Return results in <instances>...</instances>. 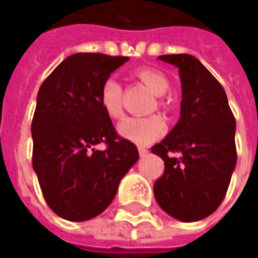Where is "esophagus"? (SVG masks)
Masks as SVG:
<instances>
[{
  "label": "esophagus",
  "mask_w": 258,
  "mask_h": 258,
  "mask_svg": "<svg viewBox=\"0 0 258 258\" xmlns=\"http://www.w3.org/2000/svg\"><path fill=\"white\" fill-rule=\"evenodd\" d=\"M138 152H140V156H141V158H144V156H147L148 155V149L144 147H140L138 148Z\"/></svg>",
  "instance_id": "obj_1"
}]
</instances>
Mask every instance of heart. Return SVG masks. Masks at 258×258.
<instances>
[{
	"mask_svg": "<svg viewBox=\"0 0 258 258\" xmlns=\"http://www.w3.org/2000/svg\"><path fill=\"white\" fill-rule=\"evenodd\" d=\"M137 77L154 92L155 95H163L169 89V79L163 73L155 68L142 67L137 70ZM100 104L104 113L110 118H120L123 116L121 107V86L114 78H107L100 88ZM167 102L163 98L158 100V107L166 110ZM166 130L165 120L158 114L148 117H127L118 124V133L130 141L138 145H149L160 138Z\"/></svg>",
	"mask_w": 258,
	"mask_h": 258,
	"instance_id": "1",
	"label": "heart"
}]
</instances>
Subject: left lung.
Listing matches in <instances>:
<instances>
[{
  "label": "left lung",
  "instance_id": "left-lung-1",
  "mask_svg": "<svg viewBox=\"0 0 258 258\" xmlns=\"http://www.w3.org/2000/svg\"><path fill=\"white\" fill-rule=\"evenodd\" d=\"M179 68L180 118L165 140L151 148L165 162L155 181L160 208L183 222L204 219L226 196L236 166V120L217 78L190 54L159 55Z\"/></svg>",
  "mask_w": 258,
  "mask_h": 258
}]
</instances>
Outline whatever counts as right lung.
I'll use <instances>...</instances> for the list:
<instances>
[{"mask_svg":"<svg viewBox=\"0 0 258 258\" xmlns=\"http://www.w3.org/2000/svg\"><path fill=\"white\" fill-rule=\"evenodd\" d=\"M128 57L77 53L41 84L32 120L35 169L43 197L58 217L82 222L102 214L138 149L117 134L100 88ZM104 143V151L95 150Z\"/></svg>","mask_w":258,"mask_h":258,"instance_id":"obj_1","label":"right lung"}]
</instances>
